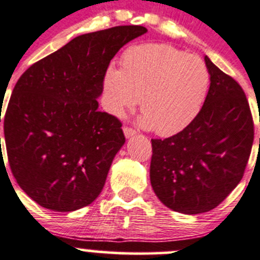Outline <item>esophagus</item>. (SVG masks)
Segmentation results:
<instances>
[{
  "mask_svg": "<svg viewBox=\"0 0 260 260\" xmlns=\"http://www.w3.org/2000/svg\"><path fill=\"white\" fill-rule=\"evenodd\" d=\"M124 134H125V138H127V139H129V138H131V136L136 135V131L131 129V127H127V126H125V127H124Z\"/></svg>",
  "mask_w": 260,
  "mask_h": 260,
  "instance_id": "obj_1",
  "label": "esophagus"
}]
</instances>
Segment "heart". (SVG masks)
<instances>
[{
    "label": "heart",
    "instance_id": "b5f03b06",
    "mask_svg": "<svg viewBox=\"0 0 260 260\" xmlns=\"http://www.w3.org/2000/svg\"><path fill=\"white\" fill-rule=\"evenodd\" d=\"M209 86V69L199 56L167 44H141L122 54L121 69L105 73V107L121 117L141 99L139 125L174 135L196 119Z\"/></svg>",
    "mask_w": 260,
    "mask_h": 260
}]
</instances>
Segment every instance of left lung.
<instances>
[{
  "label": "left lung",
  "instance_id": "1",
  "mask_svg": "<svg viewBox=\"0 0 260 260\" xmlns=\"http://www.w3.org/2000/svg\"><path fill=\"white\" fill-rule=\"evenodd\" d=\"M210 88L201 111L182 131L151 139L150 183L161 204L186 215L218 206L241 181L254 124L240 84L209 56Z\"/></svg>",
  "mask_w": 260,
  "mask_h": 260
}]
</instances>
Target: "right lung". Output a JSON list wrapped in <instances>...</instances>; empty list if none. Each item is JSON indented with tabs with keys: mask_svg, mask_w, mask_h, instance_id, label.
Segmentation results:
<instances>
[{
	"mask_svg": "<svg viewBox=\"0 0 260 260\" xmlns=\"http://www.w3.org/2000/svg\"><path fill=\"white\" fill-rule=\"evenodd\" d=\"M146 31L129 25L79 35L19 78L4 116L5 144L15 179L40 206L76 211L101 193L125 136L97 99L115 54Z\"/></svg>",
	"mask_w": 260,
	"mask_h": 260,
	"instance_id": "add662e5",
	"label": "right lung"
}]
</instances>
